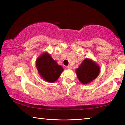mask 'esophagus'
Masks as SVG:
<instances>
[{
    "instance_id": "1",
    "label": "esophagus",
    "mask_w": 125,
    "mask_h": 125,
    "mask_svg": "<svg viewBox=\"0 0 125 125\" xmlns=\"http://www.w3.org/2000/svg\"><path fill=\"white\" fill-rule=\"evenodd\" d=\"M67 68L69 69H71L72 68V67L71 65H68V66H67Z\"/></svg>"
}]
</instances>
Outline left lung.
<instances>
[{
    "instance_id": "obj_1",
    "label": "left lung",
    "mask_w": 125,
    "mask_h": 125,
    "mask_svg": "<svg viewBox=\"0 0 125 125\" xmlns=\"http://www.w3.org/2000/svg\"><path fill=\"white\" fill-rule=\"evenodd\" d=\"M100 68L95 63L90 59H85L81 65L76 70L77 75L82 83L86 84L90 83L98 77Z\"/></svg>"
}]
</instances>
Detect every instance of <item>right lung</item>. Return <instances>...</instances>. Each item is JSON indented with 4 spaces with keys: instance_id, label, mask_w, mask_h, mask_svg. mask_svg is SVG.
<instances>
[{
    "instance_id": "1",
    "label": "right lung",
    "mask_w": 125,
    "mask_h": 125,
    "mask_svg": "<svg viewBox=\"0 0 125 125\" xmlns=\"http://www.w3.org/2000/svg\"><path fill=\"white\" fill-rule=\"evenodd\" d=\"M36 67L42 78L50 83L56 81L63 71V68L47 53L42 54L38 58Z\"/></svg>"
}]
</instances>
